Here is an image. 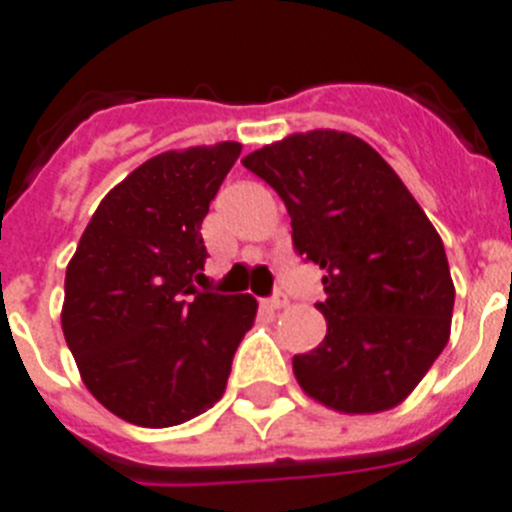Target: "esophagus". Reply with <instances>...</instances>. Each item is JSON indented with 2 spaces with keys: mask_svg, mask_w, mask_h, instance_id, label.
Here are the masks:
<instances>
[{
  "mask_svg": "<svg viewBox=\"0 0 512 512\" xmlns=\"http://www.w3.org/2000/svg\"><path fill=\"white\" fill-rule=\"evenodd\" d=\"M265 307H270V309L286 307V296H283V294H273V296H270V299H265Z\"/></svg>",
  "mask_w": 512,
  "mask_h": 512,
  "instance_id": "34e87169",
  "label": "esophagus"
}]
</instances>
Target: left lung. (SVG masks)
Instances as JSON below:
<instances>
[{"label":"left lung","instance_id":"obj_1","mask_svg":"<svg viewBox=\"0 0 512 512\" xmlns=\"http://www.w3.org/2000/svg\"><path fill=\"white\" fill-rule=\"evenodd\" d=\"M278 192L296 255L325 270L328 333L294 356L304 393L343 414L388 411L450 338L455 289L440 234L359 137L312 130L242 158Z\"/></svg>","mask_w":512,"mask_h":512}]
</instances>
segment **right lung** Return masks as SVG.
Listing matches in <instances>:
<instances>
[{
    "label": "right lung",
    "mask_w": 512,
    "mask_h": 512,
    "mask_svg": "<svg viewBox=\"0 0 512 512\" xmlns=\"http://www.w3.org/2000/svg\"><path fill=\"white\" fill-rule=\"evenodd\" d=\"M239 143L137 166L90 218L64 278L62 330L85 388L137 427H174L226 390L257 315L249 294L200 291L203 218Z\"/></svg>",
    "instance_id": "1"
}]
</instances>
